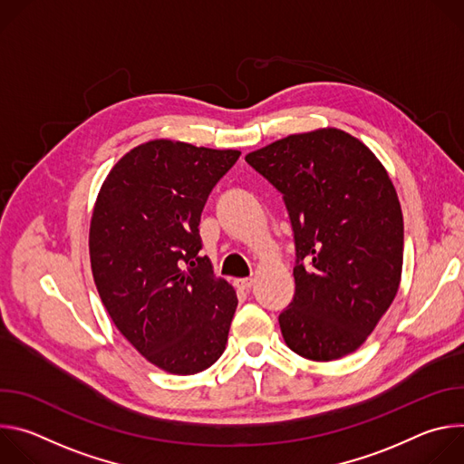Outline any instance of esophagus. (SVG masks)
Returning a JSON list of instances; mask_svg holds the SVG:
<instances>
[{
    "instance_id": "1",
    "label": "esophagus",
    "mask_w": 464,
    "mask_h": 464,
    "mask_svg": "<svg viewBox=\"0 0 464 464\" xmlns=\"http://www.w3.org/2000/svg\"><path fill=\"white\" fill-rule=\"evenodd\" d=\"M235 286L242 292H249L251 286H253V279H237L235 281Z\"/></svg>"
}]
</instances>
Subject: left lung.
Here are the masks:
<instances>
[{"instance_id":"1","label":"left lung","mask_w":464,"mask_h":464,"mask_svg":"<svg viewBox=\"0 0 464 464\" xmlns=\"http://www.w3.org/2000/svg\"><path fill=\"white\" fill-rule=\"evenodd\" d=\"M281 194L294 229L295 294L286 345L314 362L354 353L399 292L404 220L383 165L338 128L294 134L246 156Z\"/></svg>"}]
</instances>
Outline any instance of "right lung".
Returning a JSON list of instances; mask_svg holds the SVG:
<instances>
[{
  "label": "right lung",
  "mask_w": 464,
  "mask_h": 464,
  "mask_svg": "<svg viewBox=\"0 0 464 464\" xmlns=\"http://www.w3.org/2000/svg\"><path fill=\"white\" fill-rule=\"evenodd\" d=\"M238 150L154 140L124 154L92 215L93 281L119 333L150 363L196 374L226 351L233 286L200 255V217Z\"/></svg>",
  "instance_id": "right-lung-1"
}]
</instances>
